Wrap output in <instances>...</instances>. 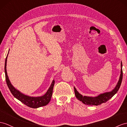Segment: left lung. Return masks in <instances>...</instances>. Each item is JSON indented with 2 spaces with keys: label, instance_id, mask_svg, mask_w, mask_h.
I'll list each match as a JSON object with an SVG mask.
<instances>
[{
  "label": "left lung",
  "instance_id": "obj_1",
  "mask_svg": "<svg viewBox=\"0 0 127 127\" xmlns=\"http://www.w3.org/2000/svg\"><path fill=\"white\" fill-rule=\"evenodd\" d=\"M120 75L118 82L117 85L112 91L110 92H107L101 93L96 96H83L78 92L75 87L74 88V92H75V96L78 98V100L81 101L83 103L87 105H93V106H98L103 103L106 102L107 101L110 99L113 96L116 94L117 91L120 87L121 85L122 77H123V72H122V63L121 62V72Z\"/></svg>",
  "mask_w": 127,
  "mask_h": 127
}]
</instances>
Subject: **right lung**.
Instances as JSON below:
<instances>
[{
  "label": "right lung",
  "instance_id": "obj_1",
  "mask_svg": "<svg viewBox=\"0 0 127 127\" xmlns=\"http://www.w3.org/2000/svg\"><path fill=\"white\" fill-rule=\"evenodd\" d=\"M9 52V51H8ZM8 53L6 58L5 63V78L6 81L7 85L10 89L11 93L14 96L15 98L21 101L28 107L32 108H38L40 107L45 106L47 105L49 101H51L52 93H53V87L54 85L55 81L53 80L52 82L49 87L46 93L41 96H30L27 95L22 93L21 92L18 91V89L15 88L14 86L11 84V83L9 80L8 76L7 75V70H6V64H7V59Z\"/></svg>",
  "mask_w": 127,
  "mask_h": 127
}]
</instances>
